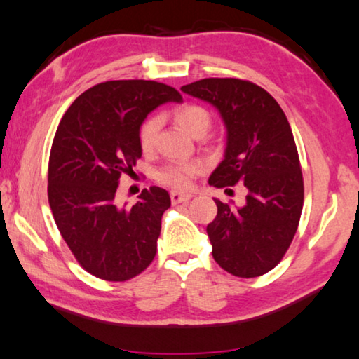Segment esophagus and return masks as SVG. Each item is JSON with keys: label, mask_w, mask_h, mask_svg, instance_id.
Masks as SVG:
<instances>
[{"label": "esophagus", "mask_w": 359, "mask_h": 359, "mask_svg": "<svg viewBox=\"0 0 359 359\" xmlns=\"http://www.w3.org/2000/svg\"><path fill=\"white\" fill-rule=\"evenodd\" d=\"M193 198L191 193H180V191H172L170 193V201L174 204H179V203H189Z\"/></svg>", "instance_id": "34e87169"}]
</instances>
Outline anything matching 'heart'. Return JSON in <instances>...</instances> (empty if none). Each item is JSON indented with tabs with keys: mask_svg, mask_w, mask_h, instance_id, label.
Masks as SVG:
<instances>
[{
	"mask_svg": "<svg viewBox=\"0 0 359 359\" xmlns=\"http://www.w3.org/2000/svg\"><path fill=\"white\" fill-rule=\"evenodd\" d=\"M172 118L177 126L191 137L204 135L210 126V115L206 108L196 104H185L175 108ZM159 121L156 118H150L142 124L139 133V142L142 150L151 153L155 150L158 137ZM204 170L201 161H187V163H170L158 172V179L163 184L172 187L175 190H185L191 185L193 179Z\"/></svg>",
	"mask_w": 359,
	"mask_h": 359,
	"instance_id": "heart-1",
	"label": "heart"
}]
</instances>
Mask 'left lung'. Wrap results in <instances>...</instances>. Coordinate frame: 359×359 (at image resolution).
Returning <instances> with one entry per match:
<instances>
[{
	"instance_id": "8db88e82",
	"label": "left lung",
	"mask_w": 359,
	"mask_h": 359,
	"mask_svg": "<svg viewBox=\"0 0 359 359\" xmlns=\"http://www.w3.org/2000/svg\"><path fill=\"white\" fill-rule=\"evenodd\" d=\"M180 89L212 105L225 124V155L209 185L241 184L248 190L240 208L214 200L217 215L206 229L212 257L235 276L265 275L291 246L304 206L302 170L287 118L251 81L206 78Z\"/></svg>"
}]
</instances>
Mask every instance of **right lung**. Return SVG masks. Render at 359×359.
<instances>
[{"instance_id": "1", "label": "right lung", "mask_w": 359, "mask_h": 359, "mask_svg": "<svg viewBox=\"0 0 359 359\" xmlns=\"http://www.w3.org/2000/svg\"><path fill=\"white\" fill-rule=\"evenodd\" d=\"M179 90L145 79L95 84L60 119L49 156L48 196L62 238L79 265L105 281H128L151 264L170 206L169 193L150 187L133 208L116 189L142 156L139 133L147 115Z\"/></svg>"}]
</instances>
